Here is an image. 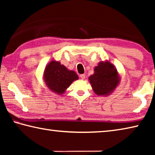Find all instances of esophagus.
I'll use <instances>...</instances> for the list:
<instances>
[{"mask_svg": "<svg viewBox=\"0 0 155 155\" xmlns=\"http://www.w3.org/2000/svg\"><path fill=\"white\" fill-rule=\"evenodd\" d=\"M80 77H81V79H85V74H81L80 75Z\"/></svg>", "mask_w": 155, "mask_h": 155, "instance_id": "obj_1", "label": "esophagus"}]
</instances>
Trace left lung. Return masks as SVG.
Returning <instances> with one entry per match:
<instances>
[{"mask_svg":"<svg viewBox=\"0 0 155 155\" xmlns=\"http://www.w3.org/2000/svg\"><path fill=\"white\" fill-rule=\"evenodd\" d=\"M94 71L88 79L94 92L98 96H109L119 85L121 78L119 73L116 68L107 60L100 61Z\"/></svg>","mask_w":155,"mask_h":155,"instance_id":"1","label":"left lung"}]
</instances>
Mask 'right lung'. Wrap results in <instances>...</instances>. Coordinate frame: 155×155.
<instances>
[{
	"label": "right lung",
	"instance_id": "1",
	"mask_svg": "<svg viewBox=\"0 0 155 155\" xmlns=\"http://www.w3.org/2000/svg\"><path fill=\"white\" fill-rule=\"evenodd\" d=\"M78 79L74 71L70 70L59 61L52 60L44 69V82L48 90L58 95H62L72 83Z\"/></svg>",
	"mask_w": 155,
	"mask_h": 155
}]
</instances>
